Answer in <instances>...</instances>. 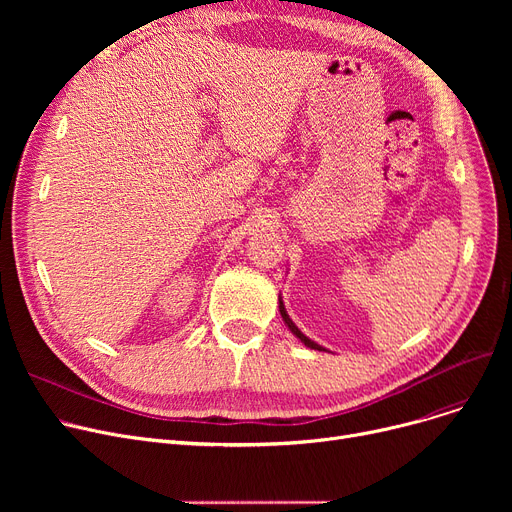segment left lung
<instances>
[{
    "mask_svg": "<svg viewBox=\"0 0 512 512\" xmlns=\"http://www.w3.org/2000/svg\"><path fill=\"white\" fill-rule=\"evenodd\" d=\"M278 301H280V315H282V319H284L286 328H288V330H290L294 336H297V338H299V340H301V342H303L307 348H313V351H326L324 346L317 344V342H313V340H311V338H307V336H305V334H303V332H301L297 326H294V321H292V319H290V315L286 313V307H284V301H282V297H280Z\"/></svg>",
    "mask_w": 512,
    "mask_h": 512,
    "instance_id": "8db88e82",
    "label": "left lung"
}]
</instances>
